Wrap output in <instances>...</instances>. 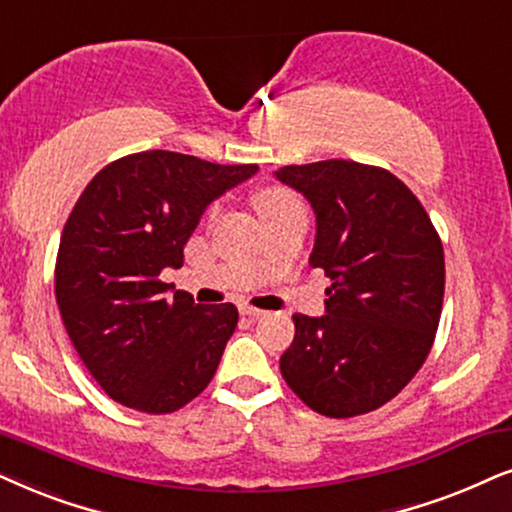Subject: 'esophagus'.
I'll return each mask as SVG.
<instances>
[{
  "mask_svg": "<svg viewBox=\"0 0 512 512\" xmlns=\"http://www.w3.org/2000/svg\"><path fill=\"white\" fill-rule=\"evenodd\" d=\"M241 314L248 316V319H260V316H264L262 309L250 307V304H241Z\"/></svg>",
  "mask_w": 512,
  "mask_h": 512,
  "instance_id": "esophagus-1",
  "label": "esophagus"
}]
</instances>
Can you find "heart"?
<instances>
[{
  "instance_id": "1",
  "label": "heart",
  "mask_w": 512,
  "mask_h": 512,
  "mask_svg": "<svg viewBox=\"0 0 512 512\" xmlns=\"http://www.w3.org/2000/svg\"><path fill=\"white\" fill-rule=\"evenodd\" d=\"M300 200H297L293 193L286 191V189H264L257 193L255 198V205L257 210H260L262 217H269L274 215L278 210H286L290 205H297Z\"/></svg>"
}]
</instances>
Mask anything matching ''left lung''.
Here are the masks:
<instances>
[{
	"instance_id": "obj_1",
	"label": "left lung",
	"mask_w": 512,
	"mask_h": 512,
	"mask_svg": "<svg viewBox=\"0 0 512 512\" xmlns=\"http://www.w3.org/2000/svg\"><path fill=\"white\" fill-rule=\"evenodd\" d=\"M278 181L316 215L314 269L331 276L326 314H295L281 375L328 418L375 411L428 359L442 316L444 248L404 181L354 160L288 165Z\"/></svg>"
}]
</instances>
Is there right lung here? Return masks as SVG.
<instances>
[{
  "mask_svg": "<svg viewBox=\"0 0 512 512\" xmlns=\"http://www.w3.org/2000/svg\"><path fill=\"white\" fill-rule=\"evenodd\" d=\"M257 165L144 151L106 165L77 198L56 257V302L82 364L108 397L172 413L208 387L238 309L167 300L160 271L184 264V245L212 200Z\"/></svg>",
  "mask_w": 512,
  "mask_h": 512,
  "instance_id": "obj_1",
  "label": "right lung"
}]
</instances>
